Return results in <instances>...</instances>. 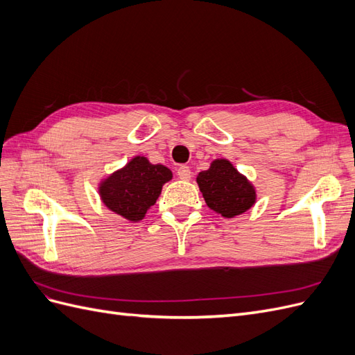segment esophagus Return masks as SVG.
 <instances>
[{
  "label": "esophagus",
  "instance_id": "obj_1",
  "mask_svg": "<svg viewBox=\"0 0 355 355\" xmlns=\"http://www.w3.org/2000/svg\"><path fill=\"white\" fill-rule=\"evenodd\" d=\"M178 176L182 180H189L191 179V168L188 166H180L178 168Z\"/></svg>",
  "mask_w": 355,
  "mask_h": 355
}]
</instances>
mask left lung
Returning a JSON list of instances; mask_svg holds the SVG:
<instances>
[{
  "mask_svg": "<svg viewBox=\"0 0 355 355\" xmlns=\"http://www.w3.org/2000/svg\"><path fill=\"white\" fill-rule=\"evenodd\" d=\"M197 184L207 206L223 218L239 216L256 202L254 187L225 158L200 171Z\"/></svg>",
  "mask_w": 355,
  "mask_h": 355,
  "instance_id": "8db88e82",
  "label": "left lung"
}]
</instances>
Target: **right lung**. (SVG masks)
<instances>
[{
    "mask_svg": "<svg viewBox=\"0 0 355 355\" xmlns=\"http://www.w3.org/2000/svg\"><path fill=\"white\" fill-rule=\"evenodd\" d=\"M171 178V170L166 166L151 164L146 157L137 155L101 182L99 196L110 210L127 220L139 222Z\"/></svg>",
    "mask_w": 355,
    "mask_h": 355,
    "instance_id": "obj_1",
    "label": "right lung"
}]
</instances>
